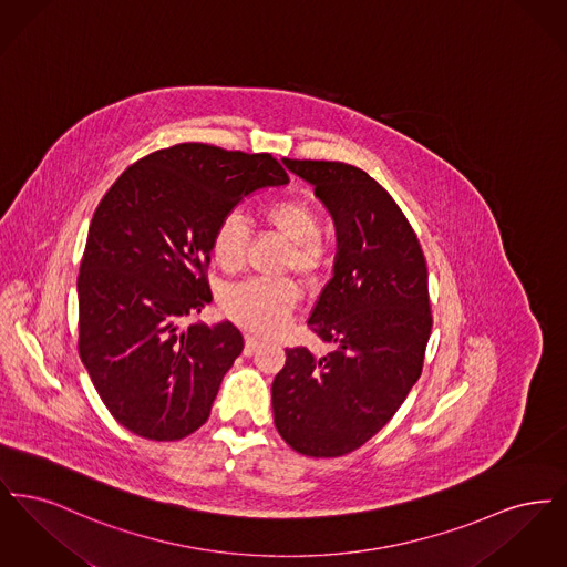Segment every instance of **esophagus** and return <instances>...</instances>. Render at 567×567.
<instances>
[{
	"mask_svg": "<svg viewBox=\"0 0 567 567\" xmlns=\"http://www.w3.org/2000/svg\"><path fill=\"white\" fill-rule=\"evenodd\" d=\"M259 344H261V340H259L257 336L246 333V336H244V354H250V352L257 351Z\"/></svg>",
	"mask_w": 567,
	"mask_h": 567,
	"instance_id": "obj_1",
	"label": "esophagus"
}]
</instances>
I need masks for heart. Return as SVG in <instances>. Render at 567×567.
<instances>
[{"mask_svg": "<svg viewBox=\"0 0 567 567\" xmlns=\"http://www.w3.org/2000/svg\"><path fill=\"white\" fill-rule=\"evenodd\" d=\"M266 223L274 231L293 244L287 259V268L312 280L323 268V244H321V220L317 213L299 199H287L271 204L264 213ZM248 252V227L243 216L229 213L223 216L213 234V257L227 271H238ZM299 291L291 280H246L225 289L220 306L225 315L257 333H271L287 321L293 312Z\"/></svg>", "mask_w": 567, "mask_h": 567, "instance_id": "b5f03b06", "label": "heart"}]
</instances>
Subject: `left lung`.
<instances>
[{"mask_svg": "<svg viewBox=\"0 0 567 567\" xmlns=\"http://www.w3.org/2000/svg\"><path fill=\"white\" fill-rule=\"evenodd\" d=\"M336 227L333 276L308 327L331 344L287 349L271 382L274 425L306 457H342L380 432L423 370L432 333L427 264L408 218L363 169L282 159Z\"/></svg>", "mask_w": 567, "mask_h": 567, "instance_id": "left-lung-1", "label": "left lung"}]
</instances>
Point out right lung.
Listing matches in <instances>:
<instances>
[{
  "label": "right lung",
  "mask_w": 567,
  "mask_h": 567,
  "mask_svg": "<svg viewBox=\"0 0 567 567\" xmlns=\"http://www.w3.org/2000/svg\"><path fill=\"white\" fill-rule=\"evenodd\" d=\"M287 183L268 153L189 142L134 163L100 202L79 276V349L125 430L172 442L208 421L243 333L183 319L213 301L204 270L218 220Z\"/></svg>",
  "instance_id": "1"
}]
</instances>
